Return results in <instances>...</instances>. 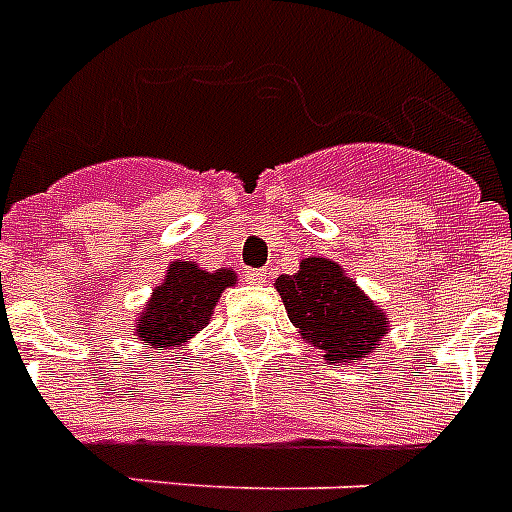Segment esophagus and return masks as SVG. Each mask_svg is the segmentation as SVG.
<instances>
[{
    "label": "esophagus",
    "instance_id": "esophagus-1",
    "mask_svg": "<svg viewBox=\"0 0 512 512\" xmlns=\"http://www.w3.org/2000/svg\"><path fill=\"white\" fill-rule=\"evenodd\" d=\"M244 278H247L249 284H265V281H268V273H265V270L247 268L244 270Z\"/></svg>",
    "mask_w": 512,
    "mask_h": 512
}]
</instances>
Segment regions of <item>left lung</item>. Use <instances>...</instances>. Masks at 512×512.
<instances>
[{"label":"left lung","mask_w":512,"mask_h":512,"mask_svg":"<svg viewBox=\"0 0 512 512\" xmlns=\"http://www.w3.org/2000/svg\"><path fill=\"white\" fill-rule=\"evenodd\" d=\"M289 321L305 342L323 350V360L357 363L376 350L389 334V318L373 299L360 292L355 278L326 257H305L294 276H278Z\"/></svg>","instance_id":"8db88e82"}]
</instances>
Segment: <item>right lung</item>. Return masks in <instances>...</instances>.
Here are the masks:
<instances>
[{
	"mask_svg": "<svg viewBox=\"0 0 512 512\" xmlns=\"http://www.w3.org/2000/svg\"><path fill=\"white\" fill-rule=\"evenodd\" d=\"M236 284L231 268L215 273L199 268L197 263H170L168 276L152 289L147 307L139 313L134 334L152 350H178L191 336L210 323L215 302L223 289Z\"/></svg>",
	"mask_w": 512,
	"mask_h": 512,
	"instance_id": "add662e5",
	"label": "right lung"
}]
</instances>
